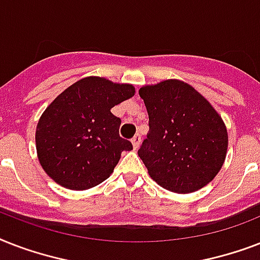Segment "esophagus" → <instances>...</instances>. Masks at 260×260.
<instances>
[{"mask_svg":"<svg viewBox=\"0 0 260 260\" xmlns=\"http://www.w3.org/2000/svg\"><path fill=\"white\" fill-rule=\"evenodd\" d=\"M140 143H142V136H140V134H136L134 138H132V144H134L135 150H138L139 146H140Z\"/></svg>","mask_w":260,"mask_h":260,"instance_id":"obj_1","label":"esophagus"}]
</instances>
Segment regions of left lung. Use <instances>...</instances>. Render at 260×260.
Instances as JSON below:
<instances>
[{"label": "left lung", "mask_w": 260, "mask_h": 260, "mask_svg": "<svg viewBox=\"0 0 260 260\" xmlns=\"http://www.w3.org/2000/svg\"><path fill=\"white\" fill-rule=\"evenodd\" d=\"M150 131L138 154L155 182L174 193L209 183L225 160L228 134L221 117L197 90L169 79L139 90Z\"/></svg>", "instance_id": "left-lung-1"}]
</instances>
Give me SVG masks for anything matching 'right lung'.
I'll list each match as a JSON object with an SVG mask.
<instances>
[{"mask_svg": "<svg viewBox=\"0 0 260 260\" xmlns=\"http://www.w3.org/2000/svg\"><path fill=\"white\" fill-rule=\"evenodd\" d=\"M135 94L132 85L87 77L60 93L36 128L40 165L56 183L90 189L113 173L132 143L118 134L121 120L110 109Z\"/></svg>", "mask_w": 260, "mask_h": 260, "instance_id": "obj_1", "label": "right lung"}]
</instances>
